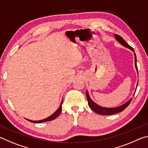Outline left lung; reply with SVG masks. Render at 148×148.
<instances>
[{"label": "left lung", "instance_id": "8db88e82", "mask_svg": "<svg viewBox=\"0 0 148 148\" xmlns=\"http://www.w3.org/2000/svg\"><path fill=\"white\" fill-rule=\"evenodd\" d=\"M115 39L116 40L119 42L120 44H121L123 46H124L127 48L129 49L130 50H131L134 52V63H135V67H136V71L138 72V68H137V65H136V54L134 53V50L132 48V47H131L129 45L125 42L123 38H122L121 36H120L118 34H115L114 35ZM137 86L136 85V88H137ZM136 90H135V92H136ZM86 97L87 99V102H88V105L91 108V109L94 111L95 112H96L97 114H98L99 115H102V116H109V115H112V114H115L117 113H119V112H122L123 110H124L126 108L129 106V104L131 103L132 98L130 99L128 101H127L125 104L121 105V106H117V107H114V108H106V107H103L101 106H99V104H97V103H95L94 101H92L91 99L90 98L89 95L88 93V91H86Z\"/></svg>", "mask_w": 148, "mask_h": 148}]
</instances>
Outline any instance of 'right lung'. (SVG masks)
<instances>
[{
    "label": "right lung",
    "mask_w": 148,
    "mask_h": 148,
    "mask_svg": "<svg viewBox=\"0 0 148 148\" xmlns=\"http://www.w3.org/2000/svg\"><path fill=\"white\" fill-rule=\"evenodd\" d=\"M62 101H63V99H62V101L61 102V104H60L59 108L57 109L53 114L51 115V116H49L48 117H47V118L44 119H42V120H39V121H32V120H30V119H26L28 120V121H30V122L34 123H44V122L49 121H51V120H53V119H55L56 118H57V117L59 116L60 114H61V112L62 111Z\"/></svg>",
    "instance_id": "add662e5"
}]
</instances>
